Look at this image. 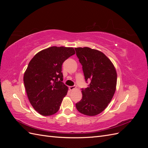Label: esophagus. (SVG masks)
Returning a JSON list of instances; mask_svg holds the SVG:
<instances>
[{
	"label": "esophagus",
	"mask_w": 148,
	"mask_h": 148,
	"mask_svg": "<svg viewBox=\"0 0 148 148\" xmlns=\"http://www.w3.org/2000/svg\"><path fill=\"white\" fill-rule=\"evenodd\" d=\"M76 89V86H69V89L70 91H72V90H73V89Z\"/></svg>",
	"instance_id": "esophagus-1"
}]
</instances>
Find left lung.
I'll use <instances>...</instances> for the list:
<instances>
[{"label":"left lung","mask_w":148,"mask_h":148,"mask_svg":"<svg viewBox=\"0 0 148 148\" xmlns=\"http://www.w3.org/2000/svg\"><path fill=\"white\" fill-rule=\"evenodd\" d=\"M83 66L85 79L91 80L82 89V99L76 104L77 110L85 115L95 116L110 102L117 86V75L112 62L104 53L89 47L75 48Z\"/></svg>","instance_id":"left-lung-1"}]
</instances>
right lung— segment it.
<instances>
[{"instance_id":"1","label":"right lung","mask_w":148,"mask_h":148,"mask_svg":"<svg viewBox=\"0 0 148 148\" xmlns=\"http://www.w3.org/2000/svg\"><path fill=\"white\" fill-rule=\"evenodd\" d=\"M75 53L73 47L52 46L39 52L30 60L23 82L31 104L39 114L52 115L59 110L69 89L62 82V65Z\"/></svg>"}]
</instances>
